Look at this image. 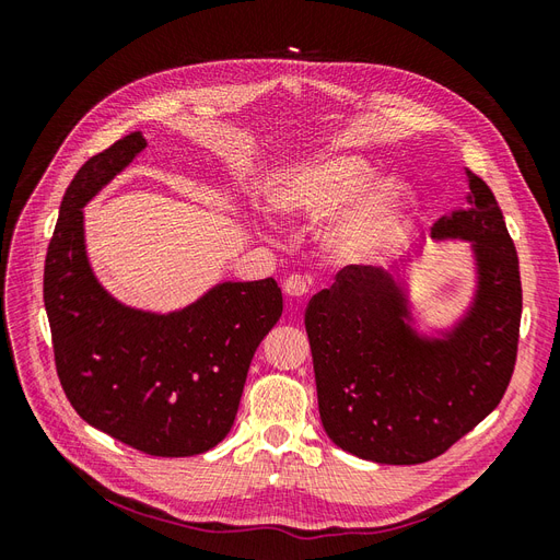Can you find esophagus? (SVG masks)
<instances>
[{
  "label": "esophagus",
  "mask_w": 560,
  "mask_h": 560,
  "mask_svg": "<svg viewBox=\"0 0 560 560\" xmlns=\"http://www.w3.org/2000/svg\"><path fill=\"white\" fill-rule=\"evenodd\" d=\"M282 290H284V294L290 296L292 301H301L303 296L308 294V282L303 280L301 276H292V278H287V280H284Z\"/></svg>",
  "instance_id": "34e87169"
}]
</instances>
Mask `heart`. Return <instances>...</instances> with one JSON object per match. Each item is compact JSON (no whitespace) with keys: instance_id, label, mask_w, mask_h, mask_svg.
Returning a JSON list of instances; mask_svg holds the SVG:
<instances>
[{"instance_id":"heart-1","label":"heart","mask_w":560,"mask_h":560,"mask_svg":"<svg viewBox=\"0 0 560 560\" xmlns=\"http://www.w3.org/2000/svg\"><path fill=\"white\" fill-rule=\"evenodd\" d=\"M268 202L287 219L331 217L317 233L319 252L331 264L362 266L378 261L409 229L418 194L406 177L383 179L371 161L338 154L278 167L268 182Z\"/></svg>"}]
</instances>
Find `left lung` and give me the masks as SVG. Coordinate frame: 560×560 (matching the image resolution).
<instances>
[{"label":"left lung","instance_id":"1","mask_svg":"<svg viewBox=\"0 0 560 560\" xmlns=\"http://www.w3.org/2000/svg\"><path fill=\"white\" fill-rule=\"evenodd\" d=\"M471 175V173H469ZM467 208L434 222V243H469L474 290L446 327L418 329L406 264L346 266L313 296L306 331L322 428L362 460L418 465L442 455L500 404L518 325L516 247L493 191L469 179Z\"/></svg>","mask_w":560,"mask_h":560}]
</instances>
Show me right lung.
<instances>
[{"label": "right lung", "mask_w": 560, "mask_h": 560, "mask_svg": "<svg viewBox=\"0 0 560 560\" xmlns=\"http://www.w3.org/2000/svg\"><path fill=\"white\" fill-rule=\"evenodd\" d=\"M147 149L140 130L79 167L44 266L56 369L74 411L118 442L161 457L214 448L238 413L249 362L282 315L273 278L217 282L171 313L109 294L93 273L83 208Z\"/></svg>", "instance_id": "right-lung-1"}]
</instances>
